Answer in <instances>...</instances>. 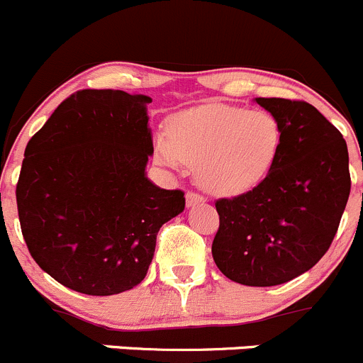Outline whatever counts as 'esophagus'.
I'll return each mask as SVG.
<instances>
[{"instance_id": "1", "label": "esophagus", "mask_w": 363, "mask_h": 363, "mask_svg": "<svg viewBox=\"0 0 363 363\" xmlns=\"http://www.w3.org/2000/svg\"><path fill=\"white\" fill-rule=\"evenodd\" d=\"M185 199H186V206L189 208H194V206H197V204L204 203V197L199 196V194H196V192H186Z\"/></svg>"}]
</instances>
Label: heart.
I'll return each mask as SVG.
<instances>
[{"instance_id":"obj_1","label":"heart","mask_w":363,"mask_h":363,"mask_svg":"<svg viewBox=\"0 0 363 363\" xmlns=\"http://www.w3.org/2000/svg\"><path fill=\"white\" fill-rule=\"evenodd\" d=\"M281 146L282 128L274 114L206 104L171 118L167 135L155 139V160L169 169L194 167L206 192L235 197L264 182Z\"/></svg>"}]
</instances>
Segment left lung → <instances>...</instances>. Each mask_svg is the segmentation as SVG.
I'll list each match as a JSON object with an SVG mask.
<instances>
[{
    "instance_id": "obj_1",
    "label": "left lung",
    "mask_w": 363,
    "mask_h": 363,
    "mask_svg": "<svg viewBox=\"0 0 363 363\" xmlns=\"http://www.w3.org/2000/svg\"><path fill=\"white\" fill-rule=\"evenodd\" d=\"M282 128L281 153L261 185L215 208L211 254L243 286H279L311 270L328 250L350 197L342 134L307 102L254 99Z\"/></svg>"
}]
</instances>
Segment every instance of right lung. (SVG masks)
I'll list each match as a JSON object with an SVG mask.
<instances>
[{
    "mask_svg": "<svg viewBox=\"0 0 363 363\" xmlns=\"http://www.w3.org/2000/svg\"><path fill=\"white\" fill-rule=\"evenodd\" d=\"M150 102L141 93L81 89L24 150L16 190L24 242L65 288L111 296L141 284L159 229L185 210L182 190L146 177Z\"/></svg>",
    "mask_w": 363,
    "mask_h": 363,
    "instance_id": "obj_1",
    "label": "right lung"
}]
</instances>
